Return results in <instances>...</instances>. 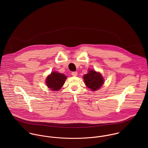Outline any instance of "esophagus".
I'll list each match as a JSON object with an SVG mask.
<instances>
[{
  "label": "esophagus",
  "instance_id": "34e87169",
  "mask_svg": "<svg viewBox=\"0 0 148 148\" xmlns=\"http://www.w3.org/2000/svg\"><path fill=\"white\" fill-rule=\"evenodd\" d=\"M71 75H72V76H76L77 75V73L76 72H72L71 73Z\"/></svg>",
  "mask_w": 148,
  "mask_h": 148
}]
</instances>
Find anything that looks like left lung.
I'll return each instance as SVG.
<instances>
[{"label":"left lung","instance_id":"obj_1","mask_svg":"<svg viewBox=\"0 0 148 148\" xmlns=\"http://www.w3.org/2000/svg\"><path fill=\"white\" fill-rule=\"evenodd\" d=\"M85 84L93 91L97 90L104 83L103 77L100 73L93 70H89L88 73L83 76Z\"/></svg>","mask_w":148,"mask_h":148}]
</instances>
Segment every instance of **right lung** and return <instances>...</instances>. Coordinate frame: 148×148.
I'll return each instance as SVG.
<instances>
[{
	"label": "right lung",
	"mask_w": 148,
	"mask_h": 148,
	"mask_svg": "<svg viewBox=\"0 0 148 148\" xmlns=\"http://www.w3.org/2000/svg\"><path fill=\"white\" fill-rule=\"evenodd\" d=\"M66 78L67 77L63 73L53 72L47 76L45 82L50 89L57 91L63 86Z\"/></svg>",
	"instance_id": "obj_1"
}]
</instances>
